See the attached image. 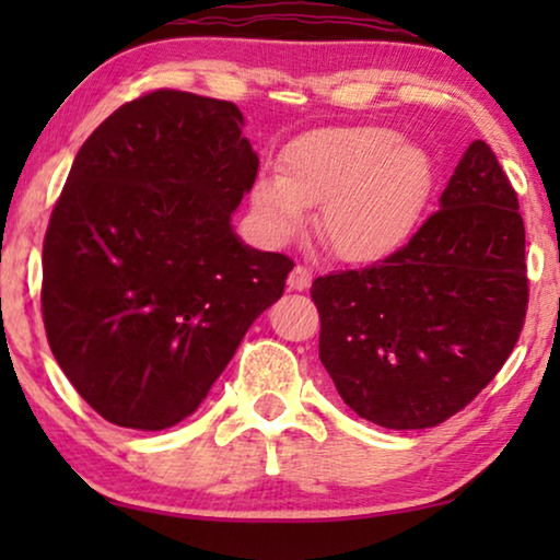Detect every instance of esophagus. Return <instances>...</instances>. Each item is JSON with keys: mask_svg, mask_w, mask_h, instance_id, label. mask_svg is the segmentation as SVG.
I'll return each instance as SVG.
<instances>
[{"mask_svg": "<svg viewBox=\"0 0 560 560\" xmlns=\"http://www.w3.org/2000/svg\"><path fill=\"white\" fill-rule=\"evenodd\" d=\"M311 282H313V272L303 265H295L293 272L288 275V288L290 290H308Z\"/></svg>", "mask_w": 560, "mask_h": 560, "instance_id": "esophagus-1", "label": "esophagus"}]
</instances>
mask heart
<instances>
[{
	"mask_svg": "<svg viewBox=\"0 0 560 560\" xmlns=\"http://www.w3.org/2000/svg\"><path fill=\"white\" fill-rule=\"evenodd\" d=\"M280 171L249 186L259 236L285 244L320 206L316 234L347 265H377L400 252L423 219L435 188V163L423 144L380 125L318 127L282 150Z\"/></svg>",
	"mask_w": 560,
	"mask_h": 560,
	"instance_id": "b5f03b06",
	"label": "heart"
}]
</instances>
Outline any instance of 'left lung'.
<instances>
[{"label": "left lung", "mask_w": 560, "mask_h": 560, "mask_svg": "<svg viewBox=\"0 0 560 560\" xmlns=\"http://www.w3.org/2000/svg\"><path fill=\"white\" fill-rule=\"evenodd\" d=\"M318 357L359 418L433 428L502 370L527 308L517 196L485 140L458 160L439 211L393 257L313 280Z\"/></svg>", "instance_id": "left-lung-1"}]
</instances>
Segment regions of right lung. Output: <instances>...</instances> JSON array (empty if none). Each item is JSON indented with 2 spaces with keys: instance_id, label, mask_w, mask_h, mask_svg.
<instances>
[{
  "instance_id": "1",
  "label": "right lung",
  "mask_w": 560,
  "mask_h": 560,
  "mask_svg": "<svg viewBox=\"0 0 560 560\" xmlns=\"http://www.w3.org/2000/svg\"><path fill=\"white\" fill-rule=\"evenodd\" d=\"M232 102L152 91L83 142L43 244L52 357L98 416H194L293 262L240 240L259 158Z\"/></svg>"
}]
</instances>
